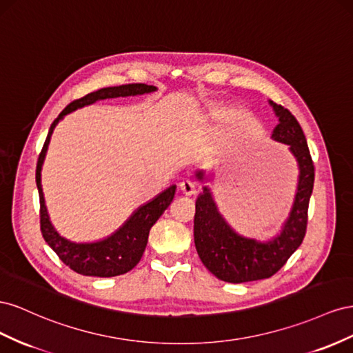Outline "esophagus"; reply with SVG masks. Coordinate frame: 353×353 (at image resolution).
Returning a JSON list of instances; mask_svg holds the SVG:
<instances>
[{
	"label": "esophagus",
	"instance_id": "34e87169",
	"mask_svg": "<svg viewBox=\"0 0 353 353\" xmlns=\"http://www.w3.org/2000/svg\"><path fill=\"white\" fill-rule=\"evenodd\" d=\"M179 190L183 195H195L196 186L194 182H190V180H183V182H180V185H179Z\"/></svg>",
	"mask_w": 353,
	"mask_h": 353
}]
</instances>
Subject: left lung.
<instances>
[{"label": "left lung", "instance_id": "1", "mask_svg": "<svg viewBox=\"0 0 353 353\" xmlns=\"http://www.w3.org/2000/svg\"><path fill=\"white\" fill-rule=\"evenodd\" d=\"M279 124L272 137L288 145L299 163L300 176L293 210L283 228V232L269 243H257L236 235L219 214L210 190L204 188L195 204L194 238L198 256L204 266L225 283H248L275 275L291 254L303 243L307 228V208L315 182V167L312 161L303 130L296 117L284 106L270 102ZM196 179L204 173L198 171Z\"/></svg>", "mask_w": 353, "mask_h": 353}]
</instances>
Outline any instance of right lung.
Returning a JSON list of instances; mask_svg holds the SVG:
<instances>
[{"label": "right lung", "mask_w": 353, "mask_h": 353, "mask_svg": "<svg viewBox=\"0 0 353 353\" xmlns=\"http://www.w3.org/2000/svg\"><path fill=\"white\" fill-rule=\"evenodd\" d=\"M155 90L157 88L154 85L148 84H125L119 87L100 88L97 92H93L81 99H77L74 102H70L53 121L52 127L48 130L44 146L41 149V152H39L37 161L35 171V180L39 195V228H41V234L46 239V243L53 248L59 259L79 275L109 278L123 275L127 274L128 270H132L143 256L150 228L155 225V221L168 208L171 201H173L176 186H170L163 194H159L155 199L150 201V203L140 207L136 213L130 217L127 223L119 230H117L112 236L93 244L70 243V241L62 238L56 232L52 223H50L47 210L44 205V196L41 189V165L44 161L47 145L50 142V136H52L53 128L59 123V119H62L63 115L72 112V110L78 108L92 105L97 102V100L136 96L155 92Z\"/></svg>", "instance_id": "right-lung-1"}]
</instances>
